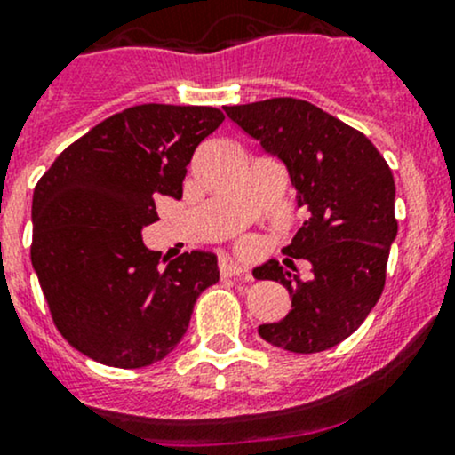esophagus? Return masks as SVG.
<instances>
[{"label": "esophagus", "instance_id": "esophagus-1", "mask_svg": "<svg viewBox=\"0 0 455 455\" xmlns=\"http://www.w3.org/2000/svg\"><path fill=\"white\" fill-rule=\"evenodd\" d=\"M219 271H221L223 277H245V280H251L247 268L238 265V262L229 260V258H223L221 265H219Z\"/></svg>", "mask_w": 455, "mask_h": 455}]
</instances>
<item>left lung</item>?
Returning <instances> with one entry per match:
<instances>
[{"mask_svg":"<svg viewBox=\"0 0 455 455\" xmlns=\"http://www.w3.org/2000/svg\"><path fill=\"white\" fill-rule=\"evenodd\" d=\"M223 110L284 164L297 208L310 212L284 247L310 262V280L277 260L253 268L256 280L280 282L291 295V312L258 334L295 354L331 349L363 325L384 291L397 238L393 173L364 134L307 101L275 97Z\"/></svg>","mask_w":455,"mask_h":455,"instance_id":"8db88e82","label":"left lung"}]
</instances>
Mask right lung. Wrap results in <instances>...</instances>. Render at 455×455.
Instances as JSON below:
<instances>
[{
  "label": "right lung",
  "instance_id": "obj_1",
  "mask_svg": "<svg viewBox=\"0 0 455 455\" xmlns=\"http://www.w3.org/2000/svg\"><path fill=\"white\" fill-rule=\"evenodd\" d=\"M223 119L210 106H132L71 143L38 180L32 267L53 323L80 354L119 369L158 363L219 282L208 251L160 268L143 228L158 221L160 195L182 199L195 149Z\"/></svg>",
  "mask_w": 455,
  "mask_h": 455
}]
</instances>
